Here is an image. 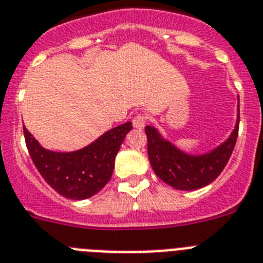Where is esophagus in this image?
<instances>
[{
    "label": "esophagus",
    "instance_id": "34e87169",
    "mask_svg": "<svg viewBox=\"0 0 263 263\" xmlns=\"http://www.w3.org/2000/svg\"><path fill=\"white\" fill-rule=\"evenodd\" d=\"M132 124H134L135 128H144V125L147 124V116H145L144 114H139V115H136L132 119Z\"/></svg>",
    "mask_w": 263,
    "mask_h": 263
}]
</instances>
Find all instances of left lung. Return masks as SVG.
I'll return each instance as SVG.
<instances>
[{
	"mask_svg": "<svg viewBox=\"0 0 263 263\" xmlns=\"http://www.w3.org/2000/svg\"><path fill=\"white\" fill-rule=\"evenodd\" d=\"M238 127L239 104L238 118L230 138L209 154L193 156L177 149L170 141L164 140L155 127L147 125L148 157L152 170L165 184L180 191L204 188L214 181L227 166L236 145Z\"/></svg>",
	"mask_w": 263,
	"mask_h": 263,
	"instance_id": "left-lung-1",
	"label": "left lung"
}]
</instances>
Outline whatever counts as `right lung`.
<instances>
[{"label": "right lung", "instance_id": "obj_1", "mask_svg": "<svg viewBox=\"0 0 263 263\" xmlns=\"http://www.w3.org/2000/svg\"><path fill=\"white\" fill-rule=\"evenodd\" d=\"M131 129V122L118 125L75 152L45 149L25 125L24 135L31 160L45 181L63 197L84 200L97 195L109 181L116 155Z\"/></svg>", "mask_w": 263, "mask_h": 263}]
</instances>
